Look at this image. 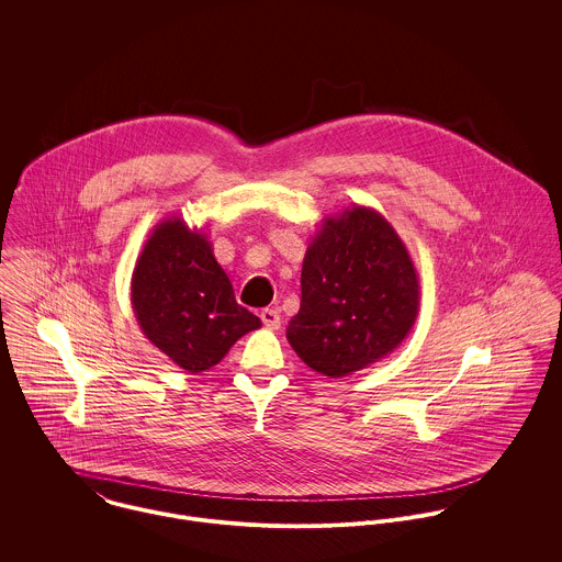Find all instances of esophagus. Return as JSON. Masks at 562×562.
Here are the masks:
<instances>
[{"label": "esophagus", "mask_w": 562, "mask_h": 562, "mask_svg": "<svg viewBox=\"0 0 562 562\" xmlns=\"http://www.w3.org/2000/svg\"><path fill=\"white\" fill-rule=\"evenodd\" d=\"M259 316H261L263 326H268V328H272V330H277V328L281 326V316H279L277 310H261Z\"/></svg>", "instance_id": "obj_1"}]
</instances>
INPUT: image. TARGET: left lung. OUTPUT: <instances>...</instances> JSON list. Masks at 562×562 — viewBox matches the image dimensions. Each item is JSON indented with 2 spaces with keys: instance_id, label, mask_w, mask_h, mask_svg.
Listing matches in <instances>:
<instances>
[{
  "instance_id": "8db88e82",
  "label": "left lung",
  "mask_w": 562,
  "mask_h": 562,
  "mask_svg": "<svg viewBox=\"0 0 562 562\" xmlns=\"http://www.w3.org/2000/svg\"><path fill=\"white\" fill-rule=\"evenodd\" d=\"M419 312L413 259L376 210L326 216L301 272V310L288 324L294 352L318 374L341 379L392 355Z\"/></svg>"
}]
</instances>
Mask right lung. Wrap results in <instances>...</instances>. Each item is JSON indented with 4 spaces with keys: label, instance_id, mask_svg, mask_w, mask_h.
Segmentation results:
<instances>
[{
    "label": "right lung",
    "instance_id": "1",
    "mask_svg": "<svg viewBox=\"0 0 562 562\" xmlns=\"http://www.w3.org/2000/svg\"><path fill=\"white\" fill-rule=\"evenodd\" d=\"M132 307L145 337L188 374L214 368L261 321L236 303L212 241L168 216L145 241L132 274Z\"/></svg>",
    "mask_w": 562,
    "mask_h": 562
}]
</instances>
